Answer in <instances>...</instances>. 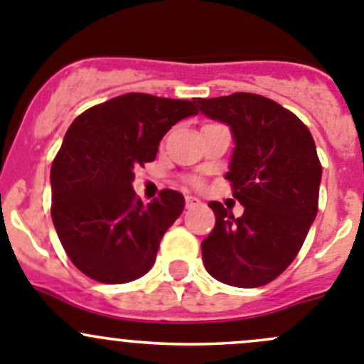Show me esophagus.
<instances>
[{
	"label": "esophagus",
	"instance_id": "1",
	"mask_svg": "<svg viewBox=\"0 0 364 364\" xmlns=\"http://www.w3.org/2000/svg\"><path fill=\"white\" fill-rule=\"evenodd\" d=\"M200 200L197 199V197H193V196H186V208H190V210H192V208H197V206H200Z\"/></svg>",
	"mask_w": 364,
	"mask_h": 364
}]
</instances>
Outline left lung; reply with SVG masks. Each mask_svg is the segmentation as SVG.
I'll use <instances>...</instances> for the list:
<instances>
[{
    "label": "left lung",
    "instance_id": "left-lung-1",
    "mask_svg": "<svg viewBox=\"0 0 364 364\" xmlns=\"http://www.w3.org/2000/svg\"><path fill=\"white\" fill-rule=\"evenodd\" d=\"M199 112L231 129L229 172L242 217L211 200L215 228L200 243L210 276L256 288L283 274L301 250L318 211L322 165L297 115L276 101L238 92L197 100Z\"/></svg>",
    "mask_w": 364,
    "mask_h": 364
}]
</instances>
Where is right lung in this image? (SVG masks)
I'll return each instance as SVG.
<instances>
[{"label":"right lung","instance_id":"right-lung-1","mask_svg":"<svg viewBox=\"0 0 364 364\" xmlns=\"http://www.w3.org/2000/svg\"><path fill=\"white\" fill-rule=\"evenodd\" d=\"M197 115L192 101L124 94L74 119L51 165V218L85 276L122 284L142 277L185 208L176 190L142 203L135 168L156 158L165 133Z\"/></svg>","mask_w":364,"mask_h":364}]
</instances>
